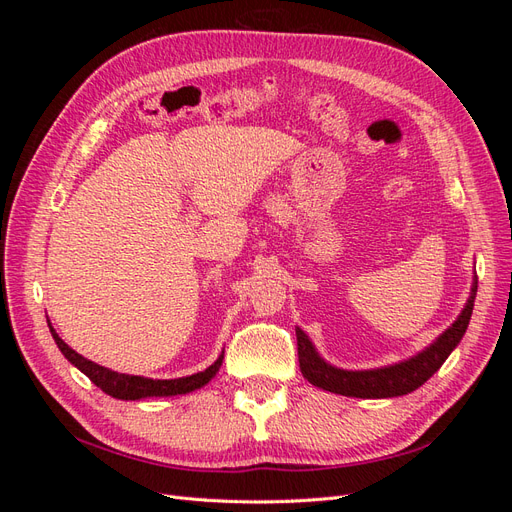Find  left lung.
<instances>
[{"label":"left lung","instance_id":"1","mask_svg":"<svg viewBox=\"0 0 512 512\" xmlns=\"http://www.w3.org/2000/svg\"><path fill=\"white\" fill-rule=\"evenodd\" d=\"M476 288H478V280L474 277L472 292L466 307L461 309L457 320L436 339V342L429 344L423 352L410 356L406 361L378 367V369L350 371V369H339L329 365L316 352L314 344L309 342V337L297 327V346H299L297 350H299L301 374L314 386H318V389L331 391L337 395H346V397L384 399V397L408 395L436 374V371L442 367V363L448 359V354H451L461 342V337L466 333L472 318Z\"/></svg>","mask_w":512,"mask_h":512}]
</instances>
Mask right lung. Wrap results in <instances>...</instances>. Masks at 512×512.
<instances>
[{"label":"right lung","instance_id":"right-lung-1","mask_svg":"<svg viewBox=\"0 0 512 512\" xmlns=\"http://www.w3.org/2000/svg\"><path fill=\"white\" fill-rule=\"evenodd\" d=\"M51 335L55 339L57 348L61 354L76 367L81 369L83 374L94 382L96 386L111 395L115 399H145V397H170V395H185L192 393L200 386H205L215 374H218L222 361H224V352L218 356V361L209 365L205 371H198V374L185 376V378H175V380H153V378H143V376H128V374H117L113 369H106L94 361L85 359L79 352H74L64 339H61L55 329L49 324Z\"/></svg>","mask_w":512,"mask_h":512}]
</instances>
